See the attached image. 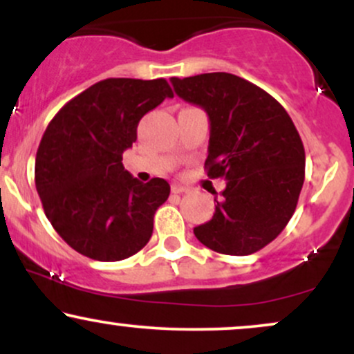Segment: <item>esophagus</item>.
Masks as SVG:
<instances>
[{
    "label": "esophagus",
    "instance_id": "esophagus-1",
    "mask_svg": "<svg viewBox=\"0 0 354 354\" xmlns=\"http://www.w3.org/2000/svg\"><path fill=\"white\" fill-rule=\"evenodd\" d=\"M171 191H173V193L180 194V193H186V191H188V188H186V186L180 185V183H173V185H171Z\"/></svg>",
    "mask_w": 354,
    "mask_h": 354
}]
</instances>
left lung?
I'll use <instances>...</instances> for the list:
<instances>
[{
  "instance_id": "8db88e82",
  "label": "left lung",
  "mask_w": 354,
  "mask_h": 354,
  "mask_svg": "<svg viewBox=\"0 0 354 354\" xmlns=\"http://www.w3.org/2000/svg\"><path fill=\"white\" fill-rule=\"evenodd\" d=\"M174 93L209 118L205 168L225 178L214 214L194 236L216 253L246 256L284 230L301 193L304 148L293 121L265 89L230 73L171 78Z\"/></svg>"
}]
</instances>
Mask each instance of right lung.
<instances>
[{
    "instance_id": "1",
    "label": "right lung",
    "mask_w": 354,
    "mask_h": 354,
    "mask_svg": "<svg viewBox=\"0 0 354 354\" xmlns=\"http://www.w3.org/2000/svg\"><path fill=\"white\" fill-rule=\"evenodd\" d=\"M166 98L173 91L163 78H108L68 101L48 124L36 153V191L53 228L78 253L120 261L151 238L169 185L163 178L145 185L121 161L141 118Z\"/></svg>"
}]
</instances>
